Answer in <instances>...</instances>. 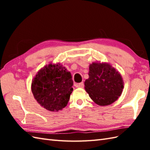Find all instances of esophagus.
I'll use <instances>...</instances> for the list:
<instances>
[{"instance_id":"obj_1","label":"esophagus","mask_w":150,"mask_h":150,"mask_svg":"<svg viewBox=\"0 0 150 150\" xmlns=\"http://www.w3.org/2000/svg\"><path fill=\"white\" fill-rule=\"evenodd\" d=\"M76 87L77 88H84V82H81V83H79V84H75Z\"/></svg>"}]
</instances>
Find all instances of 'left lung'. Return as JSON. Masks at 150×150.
<instances>
[{"instance_id":"obj_1","label":"left lung","mask_w":150,"mask_h":150,"mask_svg":"<svg viewBox=\"0 0 150 150\" xmlns=\"http://www.w3.org/2000/svg\"><path fill=\"white\" fill-rule=\"evenodd\" d=\"M89 69V79L84 85L91 99L99 106H107L117 100L124 88L120 73L106 63L93 62Z\"/></svg>"}]
</instances>
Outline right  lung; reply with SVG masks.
Listing matches in <instances>:
<instances>
[{"mask_svg": "<svg viewBox=\"0 0 150 150\" xmlns=\"http://www.w3.org/2000/svg\"><path fill=\"white\" fill-rule=\"evenodd\" d=\"M71 79L65 67L50 64L37 73L31 84V91L41 106L58 111L68 104L73 90Z\"/></svg>", "mask_w": 150, "mask_h": 150, "instance_id": "add662e5", "label": "right lung"}]
</instances>
